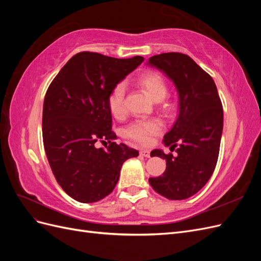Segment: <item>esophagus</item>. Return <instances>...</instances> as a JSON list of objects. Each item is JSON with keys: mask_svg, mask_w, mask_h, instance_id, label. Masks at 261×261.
<instances>
[{"mask_svg": "<svg viewBox=\"0 0 261 261\" xmlns=\"http://www.w3.org/2000/svg\"><path fill=\"white\" fill-rule=\"evenodd\" d=\"M140 155H143V156H145V158H149L150 156V151L149 150H147V149H144V150H140Z\"/></svg>", "mask_w": 261, "mask_h": 261, "instance_id": "34e87169", "label": "esophagus"}]
</instances>
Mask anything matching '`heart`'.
I'll use <instances>...</instances> for the list:
<instances>
[{
	"mask_svg": "<svg viewBox=\"0 0 261 261\" xmlns=\"http://www.w3.org/2000/svg\"><path fill=\"white\" fill-rule=\"evenodd\" d=\"M140 85L148 96L154 101L163 100L168 94V85L164 78L156 73H145L138 78ZM108 107L111 114L116 118L125 115V85L116 84L108 97ZM163 124L159 118H143L132 122L124 129V136L135 143L147 146L154 136L160 135Z\"/></svg>",
	"mask_w": 261,
	"mask_h": 261,
	"instance_id": "obj_1",
	"label": "heart"
}]
</instances>
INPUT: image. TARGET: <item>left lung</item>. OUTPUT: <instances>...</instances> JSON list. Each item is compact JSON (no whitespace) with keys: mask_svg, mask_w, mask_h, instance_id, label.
Instances as JSON below:
<instances>
[{"mask_svg":"<svg viewBox=\"0 0 261 261\" xmlns=\"http://www.w3.org/2000/svg\"><path fill=\"white\" fill-rule=\"evenodd\" d=\"M149 64L174 83L179 113L163 143L177 155L154 149L151 156L167 161L161 176L150 177L154 191L170 200L192 197L207 184L216 169L223 129V109L212 77L188 55L169 52L153 55Z\"/></svg>","mask_w":261,"mask_h":261,"instance_id":"left-lung-1","label":"left lung"}]
</instances>
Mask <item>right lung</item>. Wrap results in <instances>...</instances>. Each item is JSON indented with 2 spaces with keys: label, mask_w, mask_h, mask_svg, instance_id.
<instances>
[{
  "label": "right lung",
  "mask_w": 261,
  "mask_h": 261,
  "mask_svg": "<svg viewBox=\"0 0 261 261\" xmlns=\"http://www.w3.org/2000/svg\"><path fill=\"white\" fill-rule=\"evenodd\" d=\"M80 52L63 66L46 90L42 137L46 158L60 186L73 199L96 202L111 194L123 163L138 155L116 144L108 97L144 62ZM109 146L96 148L97 141Z\"/></svg>",
  "instance_id": "1"
}]
</instances>
